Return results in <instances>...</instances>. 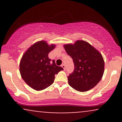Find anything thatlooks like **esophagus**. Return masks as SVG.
I'll return each mask as SVG.
<instances>
[{
	"label": "esophagus",
	"mask_w": 122,
	"mask_h": 122,
	"mask_svg": "<svg viewBox=\"0 0 122 122\" xmlns=\"http://www.w3.org/2000/svg\"><path fill=\"white\" fill-rule=\"evenodd\" d=\"M61 66L62 67L63 69H64V70H65V69H66V66H65V64H62V65H61Z\"/></svg>",
	"instance_id": "34e87169"
}]
</instances>
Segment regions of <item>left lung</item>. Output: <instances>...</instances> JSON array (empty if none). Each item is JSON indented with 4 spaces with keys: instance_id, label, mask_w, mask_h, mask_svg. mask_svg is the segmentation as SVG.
Masks as SVG:
<instances>
[{
    "instance_id": "8db88e82",
    "label": "left lung",
    "mask_w": 122,
    "mask_h": 122,
    "mask_svg": "<svg viewBox=\"0 0 122 122\" xmlns=\"http://www.w3.org/2000/svg\"><path fill=\"white\" fill-rule=\"evenodd\" d=\"M64 48L75 65L73 72L68 76L70 86L80 92L87 91L96 86L104 73L102 54L84 41L65 45Z\"/></svg>"
}]
</instances>
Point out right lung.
Segmentation results:
<instances>
[{
    "instance_id": "obj_1",
    "label": "right lung",
    "mask_w": 122,
    "mask_h": 122,
    "mask_svg": "<svg viewBox=\"0 0 122 122\" xmlns=\"http://www.w3.org/2000/svg\"><path fill=\"white\" fill-rule=\"evenodd\" d=\"M55 47L41 41L32 45L21 59L19 69L21 76L28 85L37 91L45 89L54 82L56 74L63 68L58 66L48 54Z\"/></svg>"
}]
</instances>
